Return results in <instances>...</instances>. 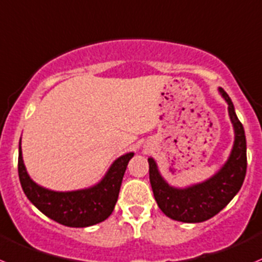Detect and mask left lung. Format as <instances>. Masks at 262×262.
<instances>
[{
  "label": "left lung",
  "mask_w": 262,
  "mask_h": 262,
  "mask_svg": "<svg viewBox=\"0 0 262 262\" xmlns=\"http://www.w3.org/2000/svg\"><path fill=\"white\" fill-rule=\"evenodd\" d=\"M219 93L228 104L234 142L227 162L215 174L187 187H173L160 174L157 162L151 157L147 159L155 201L168 218L177 222L201 223L213 218L237 195L245 181L247 169L245 130L235 115L229 95L222 88H219Z\"/></svg>",
  "instance_id": "left-lung-1"
}]
</instances>
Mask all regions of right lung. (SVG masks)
Here are the masks:
<instances>
[{"label": "right lung", "instance_id": "obj_1", "mask_svg": "<svg viewBox=\"0 0 262 262\" xmlns=\"http://www.w3.org/2000/svg\"><path fill=\"white\" fill-rule=\"evenodd\" d=\"M132 157L134 152H127L117 158L97 185L82 190L61 192L42 187L30 178L23 160L20 139L17 170L23 191L44 215L66 227L84 228L98 224L112 214L123 174Z\"/></svg>", "mask_w": 262, "mask_h": 262}]
</instances>
